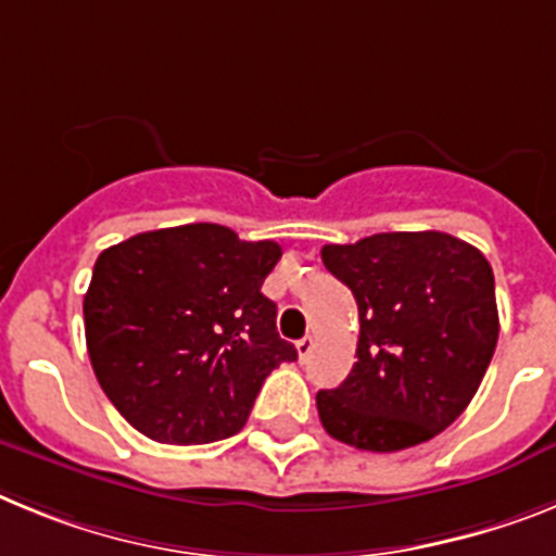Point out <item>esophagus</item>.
<instances>
[{
  "mask_svg": "<svg viewBox=\"0 0 556 556\" xmlns=\"http://www.w3.org/2000/svg\"><path fill=\"white\" fill-rule=\"evenodd\" d=\"M296 352H299V358L305 361L307 355H311V352H313V338L305 336V338H302V341H296Z\"/></svg>",
  "mask_w": 556,
  "mask_h": 556,
  "instance_id": "1",
  "label": "esophagus"
}]
</instances>
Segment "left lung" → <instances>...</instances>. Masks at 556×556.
Instances as JSON below:
<instances>
[{
  "instance_id": "left-lung-1",
  "label": "left lung",
  "mask_w": 556,
  "mask_h": 556,
  "mask_svg": "<svg viewBox=\"0 0 556 556\" xmlns=\"http://www.w3.org/2000/svg\"><path fill=\"white\" fill-rule=\"evenodd\" d=\"M358 302L355 366L316 394L325 431L394 453L442 433L479 392L498 344L495 277L476 245L445 231H383L321 249Z\"/></svg>"
}]
</instances>
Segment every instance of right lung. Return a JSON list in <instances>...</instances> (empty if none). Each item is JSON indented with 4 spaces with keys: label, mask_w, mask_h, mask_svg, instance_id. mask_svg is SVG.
Returning a JSON list of instances; mask_svg holds the SVG:
<instances>
[{
    "label": "right lung",
    "mask_w": 556,
    "mask_h": 556,
    "mask_svg": "<svg viewBox=\"0 0 556 556\" xmlns=\"http://www.w3.org/2000/svg\"><path fill=\"white\" fill-rule=\"evenodd\" d=\"M279 257L274 240L218 224L142 231L100 254L86 346L105 397L139 433L206 445L243 428L265 378L296 361L260 291Z\"/></svg>",
    "instance_id": "add662e5"
}]
</instances>
